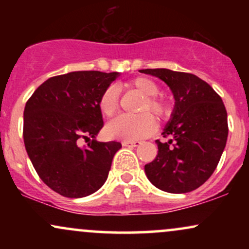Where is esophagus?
Returning a JSON list of instances; mask_svg holds the SVG:
<instances>
[{
    "label": "esophagus",
    "instance_id": "34e87169",
    "mask_svg": "<svg viewBox=\"0 0 249 249\" xmlns=\"http://www.w3.org/2000/svg\"><path fill=\"white\" fill-rule=\"evenodd\" d=\"M141 144H142L141 142H128V141L122 142L123 146H128V147H137V146H139Z\"/></svg>",
    "mask_w": 249,
    "mask_h": 249
}]
</instances>
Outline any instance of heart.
Instances as JSON below:
<instances>
[{
	"label": "heart",
	"mask_w": 249,
	"mask_h": 249,
	"mask_svg": "<svg viewBox=\"0 0 249 249\" xmlns=\"http://www.w3.org/2000/svg\"><path fill=\"white\" fill-rule=\"evenodd\" d=\"M127 88L134 89L142 96L146 97L142 105V113H152L158 119L168 116L170 107L164 99L156 97L159 92V88L156 82L147 77H137L127 82ZM119 107L118 90L111 85L107 87L99 98V110L105 117H111L117 112ZM156 130V122L150 115L139 117L118 116L107 125V133L110 138L121 139V141L134 142L144 139L151 136Z\"/></svg>",
	"instance_id": "1"
}]
</instances>
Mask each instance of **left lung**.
I'll list each match as a JSON object with an SVG mask.
<instances>
[{
    "instance_id": "8db88e82",
    "label": "left lung",
    "mask_w": 249,
    "mask_h": 249,
    "mask_svg": "<svg viewBox=\"0 0 249 249\" xmlns=\"http://www.w3.org/2000/svg\"><path fill=\"white\" fill-rule=\"evenodd\" d=\"M170 87L176 105L158 145V154L145 165L148 180L168 193L196 190L212 176L228 136L227 111L206 82L192 73L168 69H144Z\"/></svg>"
}]
</instances>
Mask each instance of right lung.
I'll return each mask as SVG.
<instances>
[{
  "label": "right lung",
  "instance_id": "right-lung-1",
  "mask_svg": "<svg viewBox=\"0 0 249 249\" xmlns=\"http://www.w3.org/2000/svg\"><path fill=\"white\" fill-rule=\"evenodd\" d=\"M118 72L73 71L51 77L24 107L25 150L47 186L67 198H83L107 181L122 144L95 141L104 125L99 98ZM93 141L82 149L79 142Z\"/></svg>",
  "mask_w": 249,
  "mask_h": 249
}]
</instances>
